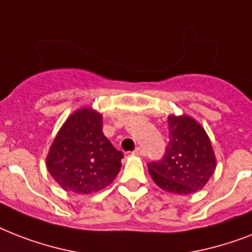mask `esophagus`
Masks as SVG:
<instances>
[{"label":"esophagus","mask_w":252,"mask_h":252,"mask_svg":"<svg viewBox=\"0 0 252 252\" xmlns=\"http://www.w3.org/2000/svg\"><path fill=\"white\" fill-rule=\"evenodd\" d=\"M133 153L137 154V156H145V150L142 149V148H136Z\"/></svg>","instance_id":"34e87169"}]
</instances>
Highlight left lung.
Wrapping results in <instances>:
<instances>
[{
	"label": "left lung",
	"instance_id": "obj_1",
	"mask_svg": "<svg viewBox=\"0 0 252 252\" xmlns=\"http://www.w3.org/2000/svg\"><path fill=\"white\" fill-rule=\"evenodd\" d=\"M168 145L161 161L148 165L154 183L163 191L189 195L199 191L216 170V156L204 128L187 115H170Z\"/></svg>",
	"mask_w": 252,
	"mask_h": 252
}]
</instances>
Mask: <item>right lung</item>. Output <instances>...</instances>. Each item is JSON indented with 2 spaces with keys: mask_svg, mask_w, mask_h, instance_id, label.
I'll return each mask as SVG.
<instances>
[{
  "mask_svg": "<svg viewBox=\"0 0 252 252\" xmlns=\"http://www.w3.org/2000/svg\"><path fill=\"white\" fill-rule=\"evenodd\" d=\"M102 115L90 107L73 112L47 156V170L65 191L87 195L112 183L123 153L103 134Z\"/></svg>",
  "mask_w": 252,
  "mask_h": 252,
  "instance_id": "1",
  "label": "right lung"
}]
</instances>
